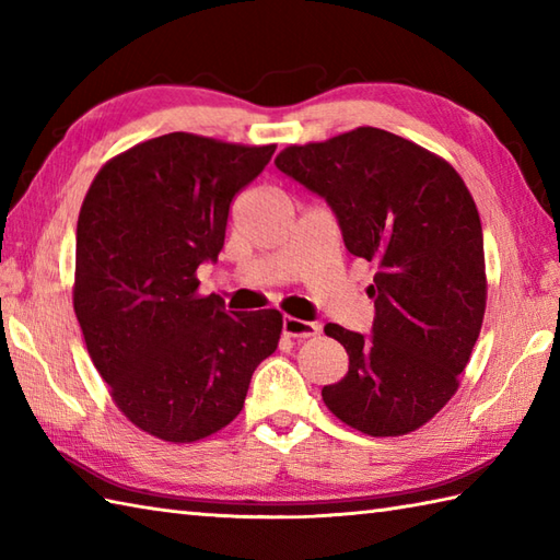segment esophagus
<instances>
[{
	"label": "esophagus",
	"mask_w": 560,
	"mask_h": 560,
	"mask_svg": "<svg viewBox=\"0 0 560 560\" xmlns=\"http://www.w3.org/2000/svg\"><path fill=\"white\" fill-rule=\"evenodd\" d=\"M283 335L287 337H295V339H307L315 337L319 327L315 323H307V319H299V317H283Z\"/></svg>",
	"instance_id": "1"
}]
</instances>
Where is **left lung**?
<instances>
[{
	"mask_svg": "<svg viewBox=\"0 0 560 560\" xmlns=\"http://www.w3.org/2000/svg\"><path fill=\"white\" fill-rule=\"evenodd\" d=\"M277 168L335 211L351 255L377 261L371 335L327 325L349 373L327 409L368 435H404L457 392L486 311L479 211L457 171L377 127L289 147Z\"/></svg>",
	"mask_w": 560,
	"mask_h": 560,
	"instance_id": "1",
	"label": "left lung"
}]
</instances>
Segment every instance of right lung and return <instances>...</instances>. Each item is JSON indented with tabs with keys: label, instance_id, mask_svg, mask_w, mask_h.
Returning <instances> with one entry per match:
<instances>
[{
	"label": "right lung",
	"instance_id": "obj_1",
	"mask_svg": "<svg viewBox=\"0 0 560 560\" xmlns=\"http://www.w3.org/2000/svg\"><path fill=\"white\" fill-rule=\"evenodd\" d=\"M273 149L163 135L105 163L81 205L74 313L89 355L127 419L161 440L229 425L277 351V311L229 313L195 277Z\"/></svg>",
	"mask_w": 560,
	"mask_h": 560
}]
</instances>
